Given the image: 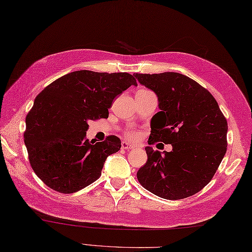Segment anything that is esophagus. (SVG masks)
I'll list each match as a JSON object with an SVG mask.
<instances>
[{"label": "esophagus", "mask_w": 252, "mask_h": 252, "mask_svg": "<svg viewBox=\"0 0 252 252\" xmlns=\"http://www.w3.org/2000/svg\"><path fill=\"white\" fill-rule=\"evenodd\" d=\"M122 148L123 149H127V151H129V149L135 148V146L133 145V144L129 143V142H122Z\"/></svg>", "instance_id": "1"}]
</instances>
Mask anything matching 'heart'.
I'll return each mask as SVG.
<instances>
[{
  "mask_svg": "<svg viewBox=\"0 0 252 252\" xmlns=\"http://www.w3.org/2000/svg\"><path fill=\"white\" fill-rule=\"evenodd\" d=\"M126 135L127 137H129V138H132V140H135V138H137V136H138L137 132L133 131V130H129V131H126Z\"/></svg>",
  "mask_w": 252,
  "mask_h": 252,
  "instance_id": "heart-1",
  "label": "heart"
}]
</instances>
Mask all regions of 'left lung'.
Wrapping results in <instances>:
<instances>
[{
    "label": "left lung",
    "mask_w": 252,
    "mask_h": 252,
    "mask_svg": "<svg viewBox=\"0 0 252 252\" xmlns=\"http://www.w3.org/2000/svg\"><path fill=\"white\" fill-rule=\"evenodd\" d=\"M156 93L160 111L152 118L148 145L171 144L172 151L147 146L137 171L140 184L158 197L178 200L197 194L213 178L227 147V121L211 93L178 72L135 73Z\"/></svg>",
    "instance_id": "1"
}]
</instances>
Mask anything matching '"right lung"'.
Instances as JSON below:
<instances>
[{
    "instance_id": "obj_1",
    "label": "right lung",
    "mask_w": 252,
    "mask_h": 252,
    "mask_svg": "<svg viewBox=\"0 0 252 252\" xmlns=\"http://www.w3.org/2000/svg\"><path fill=\"white\" fill-rule=\"evenodd\" d=\"M131 85H137L136 80L126 72L79 70L58 78L36 96L24 137L31 167L46 186L71 194L99 178L121 141L111 135L90 142L88 122L108 118L112 100Z\"/></svg>"
}]
</instances>
